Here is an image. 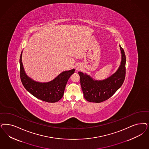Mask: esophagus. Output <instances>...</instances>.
I'll return each mask as SVG.
<instances>
[{
  "instance_id": "34e87169",
  "label": "esophagus",
  "mask_w": 149,
  "mask_h": 149,
  "mask_svg": "<svg viewBox=\"0 0 149 149\" xmlns=\"http://www.w3.org/2000/svg\"><path fill=\"white\" fill-rule=\"evenodd\" d=\"M76 69H77V70H79L80 69V67L79 65H77Z\"/></svg>"
}]
</instances>
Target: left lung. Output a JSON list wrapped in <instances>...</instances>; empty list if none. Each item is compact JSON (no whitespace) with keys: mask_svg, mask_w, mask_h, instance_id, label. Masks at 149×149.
Returning <instances> with one entry per match:
<instances>
[{"mask_svg":"<svg viewBox=\"0 0 149 149\" xmlns=\"http://www.w3.org/2000/svg\"><path fill=\"white\" fill-rule=\"evenodd\" d=\"M121 62L117 70L103 80H96L86 73L78 72L84 98L88 102H102L113 96L121 87L125 77L126 58L123 48L119 45Z\"/></svg>","mask_w":149,"mask_h":149,"instance_id":"1","label":"left lung"}]
</instances>
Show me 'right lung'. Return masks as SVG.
I'll return each instance as SVG.
<instances>
[{
  "label": "right lung",
  "mask_w": 149,
  "mask_h": 149,
  "mask_svg": "<svg viewBox=\"0 0 149 149\" xmlns=\"http://www.w3.org/2000/svg\"><path fill=\"white\" fill-rule=\"evenodd\" d=\"M22 51L20 58L21 82L27 91L36 98L47 102H56L63 96L68 80L75 69L64 71L49 82L36 81L29 77L24 70L22 62Z\"/></svg>",
  "instance_id": "add662e5"
}]
</instances>
